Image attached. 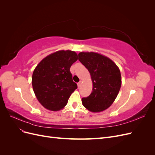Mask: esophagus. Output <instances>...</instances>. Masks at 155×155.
<instances>
[{
	"label": "esophagus",
	"instance_id": "34e87169",
	"mask_svg": "<svg viewBox=\"0 0 155 155\" xmlns=\"http://www.w3.org/2000/svg\"><path fill=\"white\" fill-rule=\"evenodd\" d=\"M81 84H82V82H81V81H79V82L78 83V87H81Z\"/></svg>",
	"mask_w": 155,
	"mask_h": 155
}]
</instances>
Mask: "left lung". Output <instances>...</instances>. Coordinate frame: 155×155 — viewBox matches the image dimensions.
Returning <instances> with one entry per match:
<instances>
[{"instance_id":"8db88e82","label":"left lung","mask_w":155,"mask_h":155,"mask_svg":"<svg viewBox=\"0 0 155 155\" xmlns=\"http://www.w3.org/2000/svg\"><path fill=\"white\" fill-rule=\"evenodd\" d=\"M79 61L90 72L93 88L91 94L82 98V104L93 112L109 108L118 94L121 85L119 68L109 58L95 52H80Z\"/></svg>"}]
</instances>
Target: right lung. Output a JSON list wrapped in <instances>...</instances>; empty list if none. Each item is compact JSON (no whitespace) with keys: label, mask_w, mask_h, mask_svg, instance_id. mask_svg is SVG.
Returning a JSON list of instances; mask_svg holds the SVG:
<instances>
[{"label":"right lung","mask_w":155,"mask_h":155,"mask_svg":"<svg viewBox=\"0 0 155 155\" xmlns=\"http://www.w3.org/2000/svg\"><path fill=\"white\" fill-rule=\"evenodd\" d=\"M77 60L75 51L59 50L46 56L37 64L32 75V87L37 99L46 109H62L78 88L70 71Z\"/></svg>","instance_id":"obj_1"}]
</instances>
